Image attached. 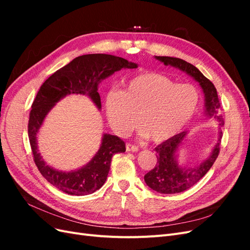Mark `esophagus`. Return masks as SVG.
Masks as SVG:
<instances>
[{
    "instance_id": "1",
    "label": "esophagus",
    "mask_w": 250,
    "mask_h": 250,
    "mask_svg": "<svg viewBox=\"0 0 250 250\" xmlns=\"http://www.w3.org/2000/svg\"><path fill=\"white\" fill-rule=\"evenodd\" d=\"M126 151L127 152H137V151H139V147L135 145H132V144L127 143L126 144Z\"/></svg>"
}]
</instances>
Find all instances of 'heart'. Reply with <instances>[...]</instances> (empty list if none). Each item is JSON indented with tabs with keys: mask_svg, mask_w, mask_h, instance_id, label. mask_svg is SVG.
I'll return each instance as SVG.
<instances>
[{
	"mask_svg": "<svg viewBox=\"0 0 250 250\" xmlns=\"http://www.w3.org/2000/svg\"><path fill=\"white\" fill-rule=\"evenodd\" d=\"M199 104V93L191 84H177L165 75L147 72L128 80L123 90L105 97V111L111 128L127 135L139 126L144 135L163 143L190 122Z\"/></svg>",
	"mask_w": 250,
	"mask_h": 250,
	"instance_id": "heart-1",
	"label": "heart"
}]
</instances>
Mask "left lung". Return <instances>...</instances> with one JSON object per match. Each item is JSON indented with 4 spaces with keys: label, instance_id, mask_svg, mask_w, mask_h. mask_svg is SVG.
Returning <instances> with one entry per match:
<instances>
[{
    "label": "left lung",
    "instance_id": "1",
    "mask_svg": "<svg viewBox=\"0 0 250 250\" xmlns=\"http://www.w3.org/2000/svg\"><path fill=\"white\" fill-rule=\"evenodd\" d=\"M166 65H172L178 67L179 70L186 72L192 76L196 81L199 82L200 86L206 95V107L207 113L219 122V138L213 151L207 161H204L197 167L194 168H180L176 163L175 153L178 147L181 145L186 132L174 135L170 140L160 144L154 150L156 152L157 163L155 167L149 171L144 179L148 187L152 190L162 194H176L181 193L188 188H192L206 175L208 171L214 165L215 161L220 152V143L222 139L221 127L224 125V119L222 115H217V110L221 107L215 85L193 64L185 62L184 59L169 56H155Z\"/></svg>",
    "mask_w": 250,
    "mask_h": 250
}]
</instances>
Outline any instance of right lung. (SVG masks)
Here are the masks:
<instances>
[{
  "instance_id": "1",
  "label": "right lung",
  "mask_w": 250,
  "mask_h": 250,
  "mask_svg": "<svg viewBox=\"0 0 250 250\" xmlns=\"http://www.w3.org/2000/svg\"><path fill=\"white\" fill-rule=\"evenodd\" d=\"M123 67L135 69L138 65L126 59L109 54H87L75 58L42 83L32 103L29 115L28 137L33 161L42 175L63 193L76 196L96 192L104 185L110 169L113 154L125 152L124 141L116 135L104 134L101 147L85 167L73 172H62L44 164L37 151L36 133L44 117L62 98L70 94H86L98 108L101 107L98 93L99 82Z\"/></svg>"
}]
</instances>
